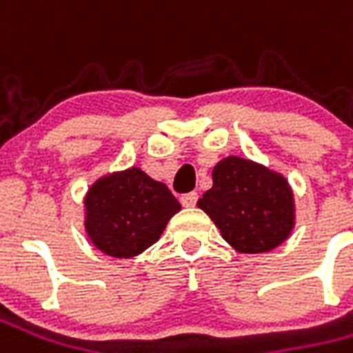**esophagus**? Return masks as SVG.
Returning a JSON list of instances; mask_svg holds the SVG:
<instances>
[{"instance_id":"34e87169","label":"esophagus","mask_w":353,"mask_h":353,"mask_svg":"<svg viewBox=\"0 0 353 353\" xmlns=\"http://www.w3.org/2000/svg\"><path fill=\"white\" fill-rule=\"evenodd\" d=\"M196 200H199V194H196V192H187V194L181 196V204H183L185 208H194L196 206Z\"/></svg>"}]
</instances>
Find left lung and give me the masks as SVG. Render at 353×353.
<instances>
[{
  "instance_id": "1",
  "label": "left lung",
  "mask_w": 353,
  "mask_h": 353,
  "mask_svg": "<svg viewBox=\"0 0 353 353\" xmlns=\"http://www.w3.org/2000/svg\"><path fill=\"white\" fill-rule=\"evenodd\" d=\"M214 185L196 206L240 253H265L283 244L295 227L288 179L259 162L227 157L214 166Z\"/></svg>"
}]
</instances>
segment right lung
<instances>
[{"label":"right lung","mask_w":353,"mask_h":353,"mask_svg":"<svg viewBox=\"0 0 353 353\" xmlns=\"http://www.w3.org/2000/svg\"><path fill=\"white\" fill-rule=\"evenodd\" d=\"M179 210L166 185L132 166L94 181L85 196V230L101 253L128 259L159 242Z\"/></svg>","instance_id":"obj_1"}]
</instances>
